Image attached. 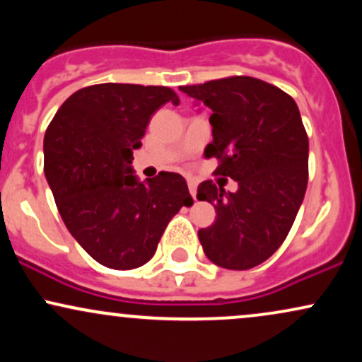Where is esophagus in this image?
<instances>
[{"mask_svg": "<svg viewBox=\"0 0 362 362\" xmlns=\"http://www.w3.org/2000/svg\"><path fill=\"white\" fill-rule=\"evenodd\" d=\"M189 184V190H190V195L195 199V195H197V182L195 180H189L187 182Z\"/></svg>", "mask_w": 362, "mask_h": 362, "instance_id": "obj_1", "label": "esophagus"}]
</instances>
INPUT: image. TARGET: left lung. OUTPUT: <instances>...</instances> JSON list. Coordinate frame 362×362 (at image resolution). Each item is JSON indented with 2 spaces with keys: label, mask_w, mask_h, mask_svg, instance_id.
I'll use <instances>...</instances> for the list:
<instances>
[{
  "label": "left lung",
  "mask_w": 362,
  "mask_h": 362,
  "mask_svg": "<svg viewBox=\"0 0 362 362\" xmlns=\"http://www.w3.org/2000/svg\"><path fill=\"white\" fill-rule=\"evenodd\" d=\"M180 91L213 110V143L206 156L214 173L238 182L224 192L213 180L197 187L199 201L216 207L213 226L199 230L213 264L247 271L272 255L288 236L308 185V134L291 95L259 78L230 76Z\"/></svg>",
  "instance_id": "obj_1"
}]
</instances>
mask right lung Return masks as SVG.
<instances>
[{
  "label": "right lung",
  "instance_id": "right-lung-1",
  "mask_svg": "<svg viewBox=\"0 0 362 362\" xmlns=\"http://www.w3.org/2000/svg\"><path fill=\"white\" fill-rule=\"evenodd\" d=\"M178 95L168 86L100 83L74 91L49 124L44 172L69 233L109 269L129 271L155 255L180 207L194 204L185 178L132 175V151L149 119Z\"/></svg>",
  "mask_w": 362,
  "mask_h": 362
}]
</instances>
